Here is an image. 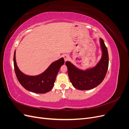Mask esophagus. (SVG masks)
Listing matches in <instances>:
<instances>
[{
    "instance_id": "esophagus-1",
    "label": "esophagus",
    "mask_w": 129,
    "mask_h": 129,
    "mask_svg": "<svg viewBox=\"0 0 129 129\" xmlns=\"http://www.w3.org/2000/svg\"><path fill=\"white\" fill-rule=\"evenodd\" d=\"M63 58H64V61H67V60H69V55H66V54H64V55H63Z\"/></svg>"
}]
</instances>
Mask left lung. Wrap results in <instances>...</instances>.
I'll list each match as a JSON object with an SVG mask.
<instances>
[{
    "label": "left lung",
    "mask_w": 129,
    "mask_h": 129,
    "mask_svg": "<svg viewBox=\"0 0 129 129\" xmlns=\"http://www.w3.org/2000/svg\"><path fill=\"white\" fill-rule=\"evenodd\" d=\"M100 41L102 55L95 67L83 71L78 69L71 62H66L69 80L77 89L85 90L94 88L102 82L106 75L109 66L108 49L102 39Z\"/></svg>",
    "instance_id": "left-lung-1"
}]
</instances>
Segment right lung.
Segmentation results:
<instances>
[{
  "mask_svg": "<svg viewBox=\"0 0 129 129\" xmlns=\"http://www.w3.org/2000/svg\"><path fill=\"white\" fill-rule=\"evenodd\" d=\"M14 71L18 80L22 86L30 91L38 93H45L49 91L55 82L57 74L64 63L63 57L53 62L42 74L37 76L25 75L19 69L15 60V50L13 57Z\"/></svg>",
  "mask_w": 129,
  "mask_h": 129,
  "instance_id": "right-lung-1",
  "label": "right lung"
}]
</instances>
